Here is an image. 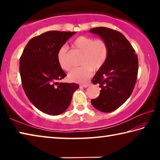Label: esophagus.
Instances as JSON below:
<instances>
[{"mask_svg": "<svg viewBox=\"0 0 160 160\" xmlns=\"http://www.w3.org/2000/svg\"><path fill=\"white\" fill-rule=\"evenodd\" d=\"M91 84L90 82H86V83H84V84H81V86L84 87V88H88V86H90Z\"/></svg>", "mask_w": 160, "mask_h": 160, "instance_id": "34e87169", "label": "esophagus"}]
</instances>
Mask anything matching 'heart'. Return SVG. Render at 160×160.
Here are the masks:
<instances>
[{"mask_svg": "<svg viewBox=\"0 0 160 160\" xmlns=\"http://www.w3.org/2000/svg\"><path fill=\"white\" fill-rule=\"evenodd\" d=\"M72 47L82 53L80 63L82 66L75 68L69 72L70 80L83 82L91 76L92 70H98L104 66L109 56V45L104 39H96L88 36H79L72 42ZM57 60L62 69L69 70L68 48L63 46L57 53Z\"/></svg>", "mask_w": 160, "mask_h": 160, "instance_id": "1", "label": "heart"}]
</instances>
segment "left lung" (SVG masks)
I'll return each mask as SVG.
<instances>
[{
  "mask_svg": "<svg viewBox=\"0 0 160 160\" xmlns=\"http://www.w3.org/2000/svg\"><path fill=\"white\" fill-rule=\"evenodd\" d=\"M109 45V56L92 82L99 84V97L92 99V106L102 112L117 109L132 92L138 72V59L130 42L123 34L114 29L99 27L91 29Z\"/></svg>",
  "mask_w": 160,
  "mask_h": 160,
  "instance_id": "obj_1",
  "label": "left lung"
}]
</instances>
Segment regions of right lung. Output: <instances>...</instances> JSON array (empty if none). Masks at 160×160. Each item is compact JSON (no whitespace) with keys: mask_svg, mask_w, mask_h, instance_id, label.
<instances>
[{"mask_svg":"<svg viewBox=\"0 0 160 160\" xmlns=\"http://www.w3.org/2000/svg\"><path fill=\"white\" fill-rule=\"evenodd\" d=\"M75 32L49 31L29 40L20 58L22 88L32 104L49 115L69 107L76 83L59 82L66 76L57 60L59 48Z\"/></svg>","mask_w":160,"mask_h":160,"instance_id":"obj_1","label":"right lung"}]
</instances>
